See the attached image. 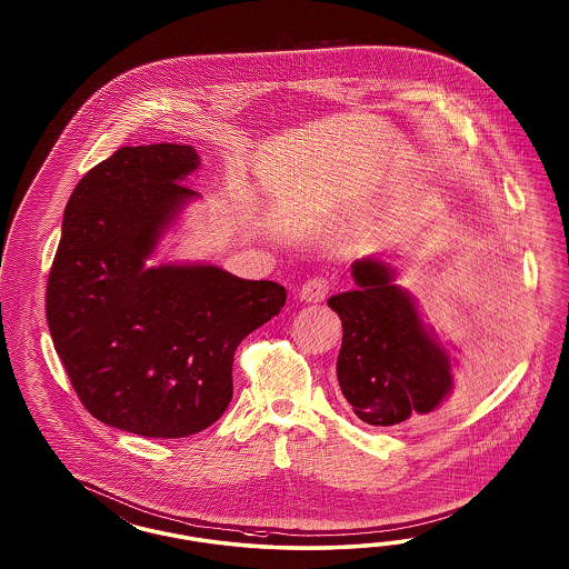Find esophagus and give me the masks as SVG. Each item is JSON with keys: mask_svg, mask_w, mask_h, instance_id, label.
<instances>
[{"mask_svg": "<svg viewBox=\"0 0 569 569\" xmlns=\"http://www.w3.org/2000/svg\"><path fill=\"white\" fill-rule=\"evenodd\" d=\"M329 288H331V283H329L328 277H310L309 281H305L300 288V298L305 302H323Z\"/></svg>", "mask_w": 569, "mask_h": 569, "instance_id": "34e87169", "label": "esophagus"}]
</instances>
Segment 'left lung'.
Listing matches in <instances>:
<instances>
[{"instance_id":"obj_1","label":"left lung","mask_w":569,"mask_h":569,"mask_svg":"<svg viewBox=\"0 0 569 569\" xmlns=\"http://www.w3.org/2000/svg\"><path fill=\"white\" fill-rule=\"evenodd\" d=\"M357 290L331 296L342 319L338 381L355 415L369 426L411 423L436 413L452 392V365L395 269L378 259L352 264Z\"/></svg>"}]
</instances>
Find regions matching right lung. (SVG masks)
Wrapping results in <instances>:
<instances>
[{"label": "right lung", "instance_id": "add662e5", "mask_svg": "<svg viewBox=\"0 0 569 569\" xmlns=\"http://www.w3.org/2000/svg\"><path fill=\"white\" fill-rule=\"evenodd\" d=\"M191 146L121 148L77 183L46 290L53 348L89 413L146 438L207 430L233 397L241 340L286 290L214 264L146 267L198 191Z\"/></svg>", "mask_w": 569, "mask_h": 569}]
</instances>
